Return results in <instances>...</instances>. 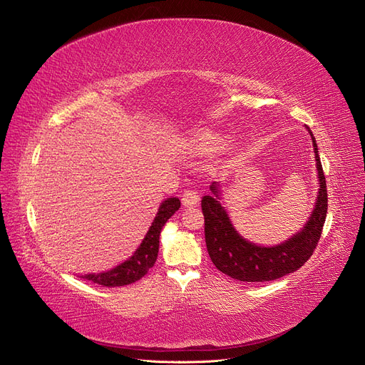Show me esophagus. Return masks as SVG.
<instances>
[{
    "label": "esophagus",
    "mask_w": 365,
    "mask_h": 365,
    "mask_svg": "<svg viewBox=\"0 0 365 365\" xmlns=\"http://www.w3.org/2000/svg\"><path fill=\"white\" fill-rule=\"evenodd\" d=\"M182 204H183V207H186V208L198 205V204H200V195H198V192H195V190H192V189H186L185 192L182 194Z\"/></svg>",
    "instance_id": "esophagus-1"
}]
</instances>
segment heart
Masks as SVG:
<instances>
[{
	"mask_svg": "<svg viewBox=\"0 0 365 365\" xmlns=\"http://www.w3.org/2000/svg\"><path fill=\"white\" fill-rule=\"evenodd\" d=\"M195 142L205 152L220 150L225 146V143H226L223 138H220V136H217V134H213V133H201V134H198Z\"/></svg>",
	"mask_w": 365,
	"mask_h": 365,
	"instance_id": "1",
	"label": "heart"
}]
</instances>
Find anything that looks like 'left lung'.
Returning <instances> with one entry per match:
<instances>
[{
    "label": "left lung",
    "instance_id": "obj_1",
    "mask_svg": "<svg viewBox=\"0 0 365 365\" xmlns=\"http://www.w3.org/2000/svg\"><path fill=\"white\" fill-rule=\"evenodd\" d=\"M306 130L312 138L319 189L309 219L300 231L285 241L275 245H259L244 238L229 219L222 202L223 183L213 182L210 185L212 194L201 201L205 219V244L210 259L220 272L245 282L272 281L297 271L312 256L327 216V183L315 138L309 127Z\"/></svg>",
    "mask_w": 365,
    "mask_h": 365
}]
</instances>
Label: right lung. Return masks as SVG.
Wrapping results in <instances>:
<instances>
[{
	"instance_id": "1",
	"label": "right lung",
	"mask_w": 365,
	"mask_h": 365,
	"mask_svg": "<svg viewBox=\"0 0 365 365\" xmlns=\"http://www.w3.org/2000/svg\"><path fill=\"white\" fill-rule=\"evenodd\" d=\"M179 207L180 200L176 197L164 200L160 204L155 219H153L152 225L149 226V231L146 232L143 241L136 248V252L133 253V256H130L127 260H124L118 266L112 267L109 271L99 274H84L78 277L103 287H121L139 281L142 277L148 274L153 263H155L160 250V234L165 222L178 212Z\"/></svg>"
}]
</instances>
